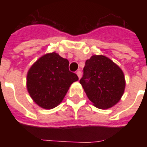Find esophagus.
Wrapping results in <instances>:
<instances>
[{
    "label": "esophagus",
    "instance_id": "esophagus-1",
    "mask_svg": "<svg viewBox=\"0 0 147 147\" xmlns=\"http://www.w3.org/2000/svg\"><path fill=\"white\" fill-rule=\"evenodd\" d=\"M76 74H77V76H78V78L80 79L81 77H82V71H78L77 72H76Z\"/></svg>",
    "mask_w": 147,
    "mask_h": 147
}]
</instances>
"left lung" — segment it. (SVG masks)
Listing matches in <instances>:
<instances>
[{
  "instance_id": "left-lung-1",
  "label": "left lung",
  "mask_w": 147,
  "mask_h": 147,
  "mask_svg": "<svg viewBox=\"0 0 147 147\" xmlns=\"http://www.w3.org/2000/svg\"><path fill=\"white\" fill-rule=\"evenodd\" d=\"M79 82L88 99L100 109H107L116 105L125 88L122 70L104 55H92L86 60L83 76Z\"/></svg>"
}]
</instances>
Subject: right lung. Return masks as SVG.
<instances>
[{"instance_id": "1", "label": "right lung", "mask_w": 147, "mask_h": 147, "mask_svg": "<svg viewBox=\"0 0 147 147\" xmlns=\"http://www.w3.org/2000/svg\"><path fill=\"white\" fill-rule=\"evenodd\" d=\"M68 59L55 53L40 58L32 65L26 78L30 97L40 107L52 109L63 100L70 85L78 80L69 69Z\"/></svg>"}]
</instances>
